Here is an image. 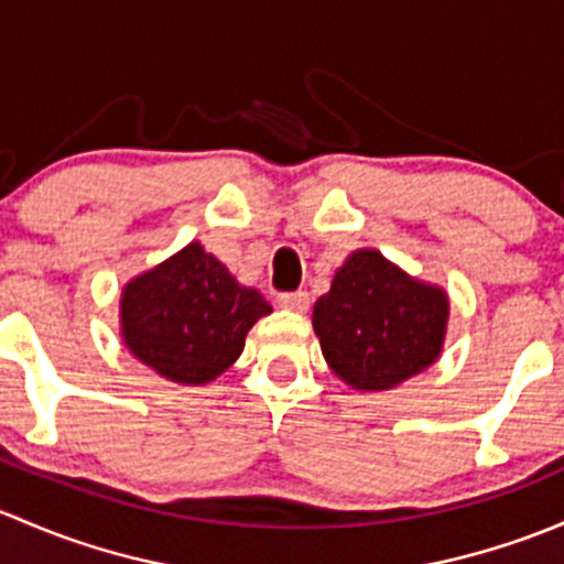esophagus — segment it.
<instances>
[{"instance_id":"obj_1","label":"esophagus","mask_w":564,"mask_h":564,"mask_svg":"<svg viewBox=\"0 0 564 564\" xmlns=\"http://www.w3.org/2000/svg\"><path fill=\"white\" fill-rule=\"evenodd\" d=\"M280 306L288 312H299L304 315L310 310V293L306 290H295V293H282L280 295Z\"/></svg>"}]
</instances>
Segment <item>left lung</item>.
<instances>
[{
  "mask_svg": "<svg viewBox=\"0 0 564 564\" xmlns=\"http://www.w3.org/2000/svg\"><path fill=\"white\" fill-rule=\"evenodd\" d=\"M451 299L377 249L347 254L312 325L330 371L356 391H391L443 356Z\"/></svg>",
  "mask_w": 564,
  "mask_h": 564,
  "instance_id": "8db88e82",
  "label": "left lung"
}]
</instances>
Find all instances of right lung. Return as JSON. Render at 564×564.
Segmentation results:
<instances>
[{
  "instance_id": "right-lung-1",
  "label": "right lung",
  "mask_w": 564,
  "mask_h": 564,
  "mask_svg": "<svg viewBox=\"0 0 564 564\" xmlns=\"http://www.w3.org/2000/svg\"><path fill=\"white\" fill-rule=\"evenodd\" d=\"M271 304L189 241L121 288L119 334L127 350L178 386H206L236 364L243 339Z\"/></svg>"
}]
</instances>
